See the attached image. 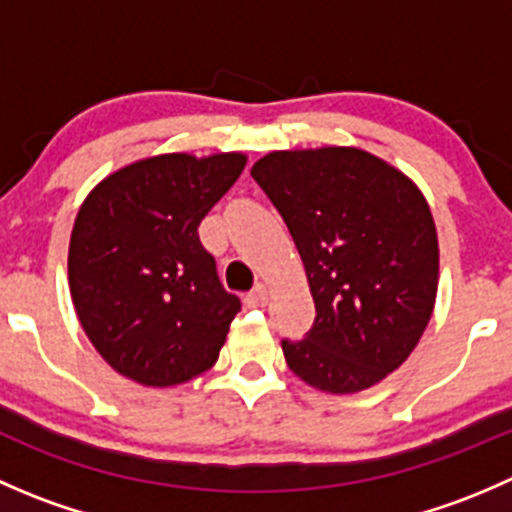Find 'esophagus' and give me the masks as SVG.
I'll return each instance as SVG.
<instances>
[{
	"label": "esophagus",
	"mask_w": 512,
	"mask_h": 512,
	"mask_svg": "<svg viewBox=\"0 0 512 512\" xmlns=\"http://www.w3.org/2000/svg\"><path fill=\"white\" fill-rule=\"evenodd\" d=\"M267 297H270V294H267V287H265V285H257V287L252 289V292L245 297V304H247V307H252V309L265 307Z\"/></svg>",
	"instance_id": "esophagus-1"
}]
</instances>
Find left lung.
Wrapping results in <instances>:
<instances>
[{"mask_svg":"<svg viewBox=\"0 0 512 512\" xmlns=\"http://www.w3.org/2000/svg\"><path fill=\"white\" fill-rule=\"evenodd\" d=\"M252 178L289 227L312 292V329L282 342L287 366L327 394L371 389L431 322L438 235L418 185L354 146L272 151Z\"/></svg>","mask_w":512,"mask_h":512,"instance_id":"obj_1","label":"left lung"}]
</instances>
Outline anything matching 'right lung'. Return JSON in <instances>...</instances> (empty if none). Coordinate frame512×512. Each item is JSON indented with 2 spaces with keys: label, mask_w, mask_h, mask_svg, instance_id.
Returning <instances> with one entry per match:
<instances>
[{
  "label": "right lung",
  "mask_w": 512,
  "mask_h": 512,
  "mask_svg": "<svg viewBox=\"0 0 512 512\" xmlns=\"http://www.w3.org/2000/svg\"><path fill=\"white\" fill-rule=\"evenodd\" d=\"M245 153H160L113 170L81 203L69 289L86 337L141 386L213 369L240 299L225 292L198 225L232 188Z\"/></svg>",
  "instance_id": "right-lung-1"
}]
</instances>
